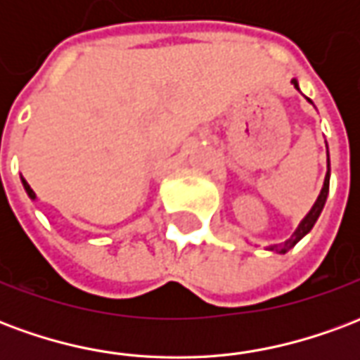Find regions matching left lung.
Masks as SVG:
<instances>
[{"instance_id": "obj_1", "label": "left lung", "mask_w": 360, "mask_h": 360, "mask_svg": "<svg viewBox=\"0 0 360 360\" xmlns=\"http://www.w3.org/2000/svg\"><path fill=\"white\" fill-rule=\"evenodd\" d=\"M293 84H295V89H299L297 81H293ZM328 191H330V162H328V173H326L324 187H322V191H320V196H318V200L314 202V206H312V210L307 214V218L302 219L299 229H297V231H295V233L291 235L285 243H281V245H274V247H270V250H276V252H281V255H283V252H287L291 247H295V245L301 241L304 235L309 233L310 229H312V226L316 224V219L318 216H320L322 208H324L326 198H328Z\"/></svg>"}]
</instances>
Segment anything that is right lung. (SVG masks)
<instances>
[{
	"mask_svg": "<svg viewBox=\"0 0 360 360\" xmlns=\"http://www.w3.org/2000/svg\"><path fill=\"white\" fill-rule=\"evenodd\" d=\"M22 185H25V191H27V193H28V196H30V198H36L34 191L30 188V185H28V183H27V181H25V179H22Z\"/></svg>",
	"mask_w": 360,
	"mask_h": 360,
	"instance_id": "1",
	"label": "right lung"
}]
</instances>
